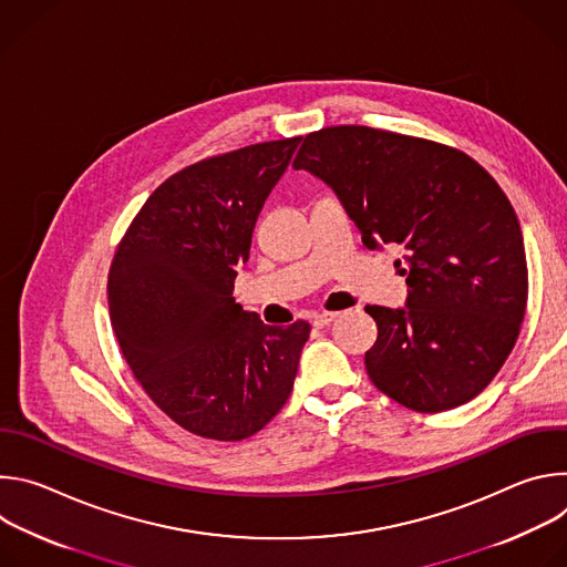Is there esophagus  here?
Wrapping results in <instances>:
<instances>
[{
    "label": "esophagus",
    "instance_id": "1",
    "mask_svg": "<svg viewBox=\"0 0 567 567\" xmlns=\"http://www.w3.org/2000/svg\"><path fill=\"white\" fill-rule=\"evenodd\" d=\"M337 318V311H322V313H316L313 318H311V322L316 328H326V326H330V322Z\"/></svg>",
    "mask_w": 567,
    "mask_h": 567
}]
</instances>
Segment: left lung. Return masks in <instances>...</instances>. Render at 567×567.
Here are the masks:
<instances>
[{"instance_id":"left-lung-1","label":"left lung","mask_w":567,"mask_h":567,"mask_svg":"<svg viewBox=\"0 0 567 567\" xmlns=\"http://www.w3.org/2000/svg\"><path fill=\"white\" fill-rule=\"evenodd\" d=\"M334 188L363 245H396L406 309L368 305L372 383L401 406L442 413L492 383L520 334L527 258L496 179L457 147L368 125L309 132L293 158Z\"/></svg>"}]
</instances>
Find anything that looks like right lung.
I'll return each mask as SVG.
<instances>
[{
    "label": "right lung",
    "mask_w": 567,
    "mask_h": 567,
    "mask_svg": "<svg viewBox=\"0 0 567 567\" xmlns=\"http://www.w3.org/2000/svg\"><path fill=\"white\" fill-rule=\"evenodd\" d=\"M300 136L206 156L161 184L121 237L110 316L145 394L217 442L262 431L285 406L309 322L265 326L233 298L256 219Z\"/></svg>",
    "instance_id": "right-lung-1"
}]
</instances>
